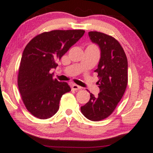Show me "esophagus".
Returning a JSON list of instances; mask_svg holds the SVG:
<instances>
[{
    "instance_id": "obj_1",
    "label": "esophagus",
    "mask_w": 153,
    "mask_h": 153,
    "mask_svg": "<svg viewBox=\"0 0 153 153\" xmlns=\"http://www.w3.org/2000/svg\"><path fill=\"white\" fill-rule=\"evenodd\" d=\"M71 89H72V90H74V91H76V90L81 89L82 87H79V86H78V85H73L72 87H71Z\"/></svg>"
}]
</instances>
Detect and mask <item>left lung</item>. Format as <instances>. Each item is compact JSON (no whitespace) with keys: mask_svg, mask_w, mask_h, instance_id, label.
<instances>
[{"mask_svg":"<svg viewBox=\"0 0 153 153\" xmlns=\"http://www.w3.org/2000/svg\"><path fill=\"white\" fill-rule=\"evenodd\" d=\"M92 42L100 47L101 53L98 68V96L90 94L89 102L81 107V111L92 121L110 116L126 91L128 85V59L120 43L113 36L96 31L89 32ZM90 93V92H89Z\"/></svg>","mask_w":153,"mask_h":153,"instance_id":"1","label":"left lung"}]
</instances>
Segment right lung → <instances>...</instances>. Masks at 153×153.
<instances>
[{
	"label": "right lung",
	"mask_w": 153,
	"mask_h": 153,
	"mask_svg": "<svg viewBox=\"0 0 153 153\" xmlns=\"http://www.w3.org/2000/svg\"><path fill=\"white\" fill-rule=\"evenodd\" d=\"M83 30H56L41 33L23 51L18 74V87L25 107L40 119L51 118L59 107V100L71 88L53 78L51 68L84 35Z\"/></svg>",
	"instance_id": "1"
}]
</instances>
